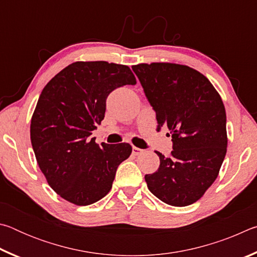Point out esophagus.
I'll return each mask as SVG.
<instances>
[{"label":"esophagus","instance_id":"obj_1","mask_svg":"<svg viewBox=\"0 0 257 257\" xmlns=\"http://www.w3.org/2000/svg\"><path fill=\"white\" fill-rule=\"evenodd\" d=\"M143 152H144V151H143L142 149H138V147H133V154L134 155H139V154H142L143 153Z\"/></svg>","mask_w":257,"mask_h":257}]
</instances>
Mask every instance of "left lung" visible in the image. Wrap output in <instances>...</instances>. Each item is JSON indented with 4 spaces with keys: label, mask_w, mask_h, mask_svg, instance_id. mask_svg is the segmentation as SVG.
<instances>
[{
    "label": "left lung",
    "mask_w": 257,
    "mask_h": 257,
    "mask_svg": "<svg viewBox=\"0 0 257 257\" xmlns=\"http://www.w3.org/2000/svg\"><path fill=\"white\" fill-rule=\"evenodd\" d=\"M133 70L156 112L158 129L167 125L173 142L169 158L156 152L160 167L145 176L147 187L169 205H190L215 181L227 153L222 98L203 73L184 64L139 63Z\"/></svg>",
    "instance_id": "8db88e82"
}]
</instances>
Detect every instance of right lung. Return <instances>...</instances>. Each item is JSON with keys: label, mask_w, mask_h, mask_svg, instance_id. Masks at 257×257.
Returning a JSON list of instances; mask_svg holds the SVG:
<instances>
[{"label": "right lung", "mask_w": 257, "mask_h": 257, "mask_svg": "<svg viewBox=\"0 0 257 257\" xmlns=\"http://www.w3.org/2000/svg\"><path fill=\"white\" fill-rule=\"evenodd\" d=\"M135 84L128 66L77 61L42 90L30 122V141L47 184L63 199L86 206L111 190L116 169L133 149L125 143L99 146L90 135L104 119L107 95Z\"/></svg>", "instance_id": "right-lung-1"}]
</instances>
